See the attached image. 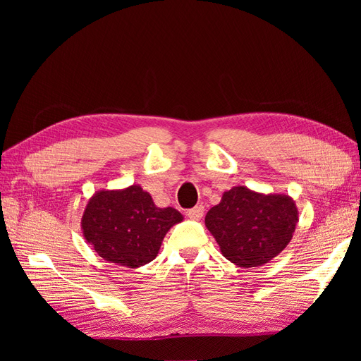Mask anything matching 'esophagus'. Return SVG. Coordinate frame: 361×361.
<instances>
[{
    "mask_svg": "<svg viewBox=\"0 0 361 361\" xmlns=\"http://www.w3.org/2000/svg\"><path fill=\"white\" fill-rule=\"evenodd\" d=\"M203 214H204V207H203V204L194 206L192 209H190V211L187 212V215L191 218V220H200V218L203 216Z\"/></svg>",
    "mask_w": 361,
    "mask_h": 361,
    "instance_id": "obj_1",
    "label": "esophagus"
}]
</instances>
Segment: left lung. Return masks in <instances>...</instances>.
I'll use <instances>...</instances> for the list:
<instances>
[{"label": "left lung", "instance_id": "obj_1", "mask_svg": "<svg viewBox=\"0 0 361 361\" xmlns=\"http://www.w3.org/2000/svg\"><path fill=\"white\" fill-rule=\"evenodd\" d=\"M298 207L288 194H264L236 185L206 214V228L221 255L239 268L268 264L288 247Z\"/></svg>", "mask_w": 361, "mask_h": 361}]
</instances>
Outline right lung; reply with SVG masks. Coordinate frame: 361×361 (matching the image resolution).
<instances>
[{"label": "right lung", "instance_id": "right-lung-1", "mask_svg": "<svg viewBox=\"0 0 361 361\" xmlns=\"http://www.w3.org/2000/svg\"><path fill=\"white\" fill-rule=\"evenodd\" d=\"M183 220L174 207H158L140 185L99 190L85 204L81 228L85 241L111 264L140 268L158 256L162 239Z\"/></svg>", "mask_w": 361, "mask_h": 361}]
</instances>
